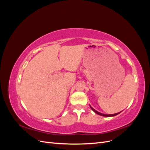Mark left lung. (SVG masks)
Masks as SVG:
<instances>
[{
    "instance_id": "left-lung-1",
    "label": "left lung",
    "mask_w": 150,
    "mask_h": 150,
    "mask_svg": "<svg viewBox=\"0 0 150 150\" xmlns=\"http://www.w3.org/2000/svg\"><path fill=\"white\" fill-rule=\"evenodd\" d=\"M90 107H91V110L93 111H94L96 113V114H98V115H101V116H106V117H110V116H116V115H118L119 113H120L121 112H118V113H116V114H113V115H104V114H102V113H101V112H98L97 111H96L94 110V109H93L91 106H90Z\"/></svg>"
}]
</instances>
